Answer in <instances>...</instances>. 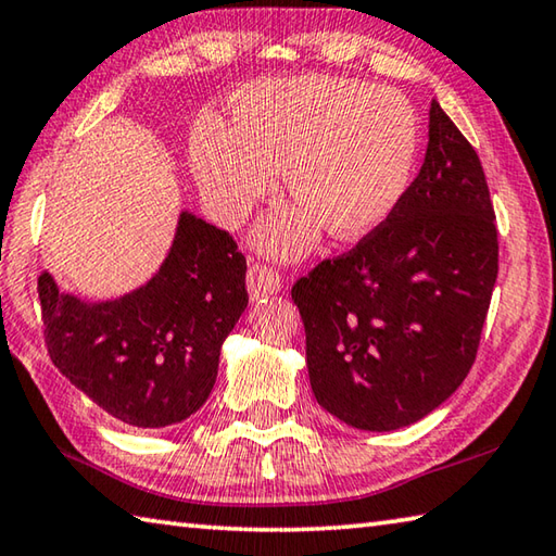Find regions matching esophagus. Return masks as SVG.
<instances>
[{
    "label": "esophagus",
    "mask_w": 556,
    "mask_h": 556,
    "mask_svg": "<svg viewBox=\"0 0 556 556\" xmlns=\"http://www.w3.org/2000/svg\"><path fill=\"white\" fill-rule=\"evenodd\" d=\"M247 288L251 300H261L266 295H276V292L282 288L280 274L274 268H268L264 264H254L247 274Z\"/></svg>",
    "instance_id": "obj_1"
}]
</instances>
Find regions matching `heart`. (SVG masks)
<instances>
[{"label": "heart", "mask_w": 556, "mask_h": 556, "mask_svg": "<svg viewBox=\"0 0 556 556\" xmlns=\"http://www.w3.org/2000/svg\"><path fill=\"white\" fill-rule=\"evenodd\" d=\"M421 128L400 91L361 79L305 75L239 91L235 123L193 130L195 179L225 223H239L276 191L278 172L295 207L261 225L256 242L274 256H300L321 227L361 239L390 217L412 186Z\"/></svg>", "instance_id": "obj_1"}]
</instances>
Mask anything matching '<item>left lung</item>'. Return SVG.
Wrapping results in <instances>:
<instances>
[{"mask_svg":"<svg viewBox=\"0 0 556 556\" xmlns=\"http://www.w3.org/2000/svg\"><path fill=\"white\" fill-rule=\"evenodd\" d=\"M421 172L351 251L292 286L317 402L361 431L441 406L477 358L498 276V232L472 144L431 103Z\"/></svg>","mask_w":556,"mask_h":556,"instance_id":"left-lung-1","label":"left lung"}]
</instances>
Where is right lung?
Returning a JSON list of instances; mask_svg holds the SVG:
<instances>
[{
  "label": "right lung",
  "mask_w": 556,
  "mask_h": 556,
  "mask_svg": "<svg viewBox=\"0 0 556 556\" xmlns=\"http://www.w3.org/2000/svg\"><path fill=\"white\" fill-rule=\"evenodd\" d=\"M247 258L225 229L181 213L169 256L142 288L109 302L38 278L50 361L118 421H186L213 392L219 349L247 309Z\"/></svg>",
  "instance_id": "right-lung-1"
}]
</instances>
